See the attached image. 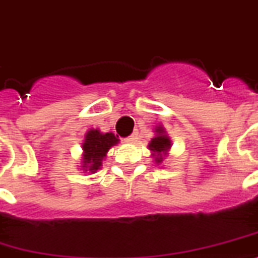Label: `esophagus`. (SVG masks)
<instances>
[{"label":"esophagus","mask_w":258,"mask_h":258,"mask_svg":"<svg viewBox=\"0 0 258 258\" xmlns=\"http://www.w3.org/2000/svg\"><path fill=\"white\" fill-rule=\"evenodd\" d=\"M136 139H138V134H133V135L127 136V138H124V142L125 143H135Z\"/></svg>","instance_id":"1"}]
</instances>
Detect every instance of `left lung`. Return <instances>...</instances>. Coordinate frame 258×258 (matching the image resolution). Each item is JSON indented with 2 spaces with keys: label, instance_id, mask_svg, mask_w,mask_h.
Here are the masks:
<instances>
[{
  "label": "left lung",
  "instance_id": "left-lung-1",
  "mask_svg": "<svg viewBox=\"0 0 258 258\" xmlns=\"http://www.w3.org/2000/svg\"><path fill=\"white\" fill-rule=\"evenodd\" d=\"M160 133V135L157 136V138H153L152 142L149 143V149L151 151H153V152H157V156H160V157H157L156 159V161L160 162L162 161V155L161 153H165L168 149H169L170 147V140L168 139V136L162 135V130H157Z\"/></svg>",
  "mask_w": 258,
  "mask_h": 258
}]
</instances>
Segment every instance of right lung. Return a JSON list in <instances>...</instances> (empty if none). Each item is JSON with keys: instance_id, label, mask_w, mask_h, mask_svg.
Wrapping results in <instances>:
<instances>
[{"instance_id": "right-lung-1", "label": "right lung", "mask_w": 258, "mask_h": 258, "mask_svg": "<svg viewBox=\"0 0 258 258\" xmlns=\"http://www.w3.org/2000/svg\"><path fill=\"white\" fill-rule=\"evenodd\" d=\"M118 143L114 134H101L98 130H90L85 136L84 148V166L89 165L90 172H96L102 164L103 157L112 146Z\"/></svg>"}]
</instances>
